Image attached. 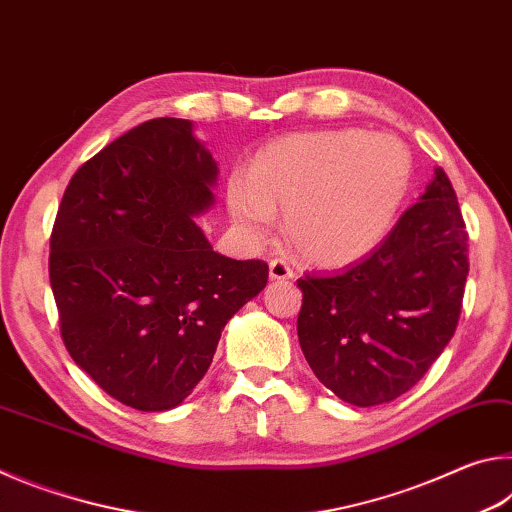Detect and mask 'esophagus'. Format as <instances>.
I'll return each instance as SVG.
<instances>
[{
  "mask_svg": "<svg viewBox=\"0 0 512 512\" xmlns=\"http://www.w3.org/2000/svg\"><path fill=\"white\" fill-rule=\"evenodd\" d=\"M268 275H271V280H293V268L289 266L287 259L282 257H275L268 262Z\"/></svg>",
  "mask_w": 512,
  "mask_h": 512,
  "instance_id": "34e87169",
  "label": "esophagus"
}]
</instances>
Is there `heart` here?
I'll list each match as a JSON object with an SVG mask.
<instances>
[{
  "mask_svg": "<svg viewBox=\"0 0 512 512\" xmlns=\"http://www.w3.org/2000/svg\"><path fill=\"white\" fill-rule=\"evenodd\" d=\"M411 183L409 149L388 133L309 131L257 151L248 176L235 173L228 207L241 232L262 237L284 207V235L298 255L343 266L386 235Z\"/></svg>",
  "mask_w": 512,
  "mask_h": 512,
  "instance_id": "b5f03b06",
  "label": "heart"
}]
</instances>
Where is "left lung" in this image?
<instances>
[{
	"label": "left lung",
	"mask_w": 512,
	"mask_h": 512,
	"mask_svg": "<svg viewBox=\"0 0 512 512\" xmlns=\"http://www.w3.org/2000/svg\"><path fill=\"white\" fill-rule=\"evenodd\" d=\"M467 271L461 207L436 169L427 192L366 259L298 280V339L314 375L354 406L409 391L456 332Z\"/></svg>",
	"instance_id": "1"
}]
</instances>
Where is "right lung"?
Returning <instances> with one entry per match:
<instances>
[{
	"instance_id": "right-lung-1",
	"label": "right lung",
	"mask_w": 512,
	"mask_h": 512,
	"mask_svg": "<svg viewBox=\"0 0 512 512\" xmlns=\"http://www.w3.org/2000/svg\"><path fill=\"white\" fill-rule=\"evenodd\" d=\"M216 162L192 121L158 117L83 162L49 241L60 336L117 402L167 411L210 368L228 320L268 282L262 259L214 253L194 216Z\"/></svg>"
}]
</instances>
